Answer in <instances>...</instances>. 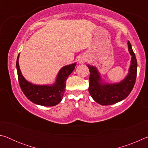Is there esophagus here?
Instances as JSON below:
<instances>
[{
  "label": "esophagus",
  "mask_w": 148,
  "mask_h": 148,
  "mask_svg": "<svg viewBox=\"0 0 148 148\" xmlns=\"http://www.w3.org/2000/svg\"><path fill=\"white\" fill-rule=\"evenodd\" d=\"M86 61V58L84 56H81L78 59L79 63H84Z\"/></svg>",
  "instance_id": "1"
}]
</instances>
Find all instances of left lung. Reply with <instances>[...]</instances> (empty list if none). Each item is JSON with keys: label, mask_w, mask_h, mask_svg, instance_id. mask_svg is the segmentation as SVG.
Wrapping results in <instances>:
<instances>
[{"label": "left lung", "mask_w": 148, "mask_h": 148, "mask_svg": "<svg viewBox=\"0 0 148 148\" xmlns=\"http://www.w3.org/2000/svg\"><path fill=\"white\" fill-rule=\"evenodd\" d=\"M129 51L132 56L131 65L128 76L123 81L116 84H101L98 71L93 66L88 65L90 72L89 92L95 102L101 105H111L123 101L130 94L136 82L137 61L128 41Z\"/></svg>", "instance_id": "left-lung-1"}]
</instances>
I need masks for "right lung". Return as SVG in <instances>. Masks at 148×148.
Wrapping results in <instances>:
<instances>
[{
  "label": "right lung",
  "instance_id": "add662e5",
  "mask_svg": "<svg viewBox=\"0 0 148 148\" xmlns=\"http://www.w3.org/2000/svg\"><path fill=\"white\" fill-rule=\"evenodd\" d=\"M19 56L16 61L17 77L19 86L25 97L34 104L44 106H53L62 101L66 88V81L74 71L76 64L65 66L61 69L56 83L52 86H36L25 79L20 71L18 63Z\"/></svg>",
  "mask_w": 148,
  "mask_h": 148
}]
</instances>
